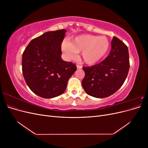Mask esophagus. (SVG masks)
<instances>
[{"label":"esophagus","instance_id":"1","mask_svg":"<svg viewBox=\"0 0 148 148\" xmlns=\"http://www.w3.org/2000/svg\"><path fill=\"white\" fill-rule=\"evenodd\" d=\"M77 69H82V66L77 65Z\"/></svg>","mask_w":148,"mask_h":148}]
</instances>
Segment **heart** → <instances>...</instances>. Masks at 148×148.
<instances>
[{"label":"heart","mask_w":148,"mask_h":148,"mask_svg":"<svg viewBox=\"0 0 148 148\" xmlns=\"http://www.w3.org/2000/svg\"><path fill=\"white\" fill-rule=\"evenodd\" d=\"M110 42L106 36L92 34H82L73 38L69 42L62 44V50L70 59H74L77 53L82 52L83 61L88 65L99 62L108 52Z\"/></svg>","instance_id":"1"}]
</instances>
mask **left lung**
<instances>
[{"label": "left lung", "mask_w": 148, "mask_h": 148, "mask_svg": "<svg viewBox=\"0 0 148 148\" xmlns=\"http://www.w3.org/2000/svg\"><path fill=\"white\" fill-rule=\"evenodd\" d=\"M109 56L99 64L83 66L82 86L88 95L104 98L112 95L122 86L130 68L127 46L114 37Z\"/></svg>", "instance_id": "left-lung-1"}]
</instances>
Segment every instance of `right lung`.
I'll return each instance as SVG.
<instances>
[{
    "label": "right lung",
    "instance_id": "right-lung-1",
    "mask_svg": "<svg viewBox=\"0 0 148 148\" xmlns=\"http://www.w3.org/2000/svg\"><path fill=\"white\" fill-rule=\"evenodd\" d=\"M66 29L48 31L31 40L22 56L25 82L36 95L49 99L65 91L69 78L77 70L71 62L62 59L61 44Z\"/></svg>",
    "mask_w": 148,
    "mask_h": 148
}]
</instances>
